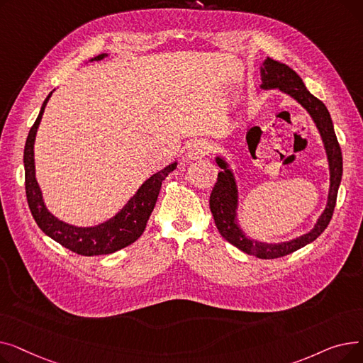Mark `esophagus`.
Returning a JSON list of instances; mask_svg holds the SVG:
<instances>
[{
    "label": "esophagus",
    "mask_w": 363,
    "mask_h": 363,
    "mask_svg": "<svg viewBox=\"0 0 363 363\" xmlns=\"http://www.w3.org/2000/svg\"><path fill=\"white\" fill-rule=\"evenodd\" d=\"M211 144H208L207 141L204 140H196L193 141L191 144H189L188 147V159L191 160H196V159H200V157H204L207 156L208 152H211Z\"/></svg>",
    "instance_id": "34e87169"
}]
</instances>
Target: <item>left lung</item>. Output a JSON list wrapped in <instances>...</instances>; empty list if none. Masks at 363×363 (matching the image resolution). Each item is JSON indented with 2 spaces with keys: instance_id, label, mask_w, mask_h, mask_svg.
I'll list each match as a JSON object with an SVG mask.
<instances>
[{
  "instance_id": "8db88e82",
  "label": "left lung",
  "mask_w": 363,
  "mask_h": 363,
  "mask_svg": "<svg viewBox=\"0 0 363 363\" xmlns=\"http://www.w3.org/2000/svg\"><path fill=\"white\" fill-rule=\"evenodd\" d=\"M262 88L264 89H274L278 88L279 91L291 95L294 100H297L304 108L309 111L319 133L322 137L323 145L327 150V157L330 163V193H328V203L325 211L319 216L313 230L308 234H304L296 240L285 241L279 244H268L260 242L247 238L245 234L241 231V228L237 223V204H238V191L237 184L231 169L228 167V163L222 157H216V163L222 169L218 174V181L213 186V191L211 194V211L216 223L219 234L237 249L247 255H253L259 259H278L282 256H287L294 253L296 250L301 249L306 244L315 241L328 226L334 207L337 201L338 186L341 182L342 175V156L341 148L337 141L333 121L330 116V111L320 100L306 89L300 76L287 65H282L272 59H266L262 67Z\"/></svg>"
}]
</instances>
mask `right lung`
Returning <instances> with one entry per match:
<instances>
[{"label": "right lung", "mask_w": 363, "mask_h": 363, "mask_svg": "<svg viewBox=\"0 0 363 363\" xmlns=\"http://www.w3.org/2000/svg\"><path fill=\"white\" fill-rule=\"evenodd\" d=\"M106 54H100L94 57L92 60H101ZM45 99L40 114L29 130V135L25 144L23 152V163H25V188H26V199L30 208V213L41 228L43 233L51 237L54 241L62 244L66 249L81 256H100L110 255L125 249L133 241H137L144 233L147 220L156 206L162 182L172 170L177 167V163H172L162 169L157 174L150 177L133 196L122 211L108 219L104 223L89 228H79L63 220H59L54 215H51L43 200V194L40 185L35 178V160H33V144L38 126L41 123L45 106L51 97Z\"/></svg>", "instance_id": "right-lung-1"}]
</instances>
